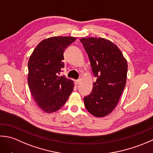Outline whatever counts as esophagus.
<instances>
[{
	"mask_svg": "<svg viewBox=\"0 0 153 153\" xmlns=\"http://www.w3.org/2000/svg\"><path fill=\"white\" fill-rule=\"evenodd\" d=\"M74 83H75V85H78V84L79 83V79H78V80H75V81H74Z\"/></svg>",
	"mask_w": 153,
	"mask_h": 153,
	"instance_id": "34e87169",
	"label": "esophagus"
}]
</instances>
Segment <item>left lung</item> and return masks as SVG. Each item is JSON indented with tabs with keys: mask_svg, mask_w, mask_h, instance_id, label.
I'll use <instances>...</instances> for the list:
<instances>
[{
	"mask_svg": "<svg viewBox=\"0 0 153 153\" xmlns=\"http://www.w3.org/2000/svg\"><path fill=\"white\" fill-rule=\"evenodd\" d=\"M80 41L97 77L91 93L84 97V104L94 116H106L116 108L124 89L128 62L111 41L101 37H83Z\"/></svg>",
	"mask_w": 153,
	"mask_h": 153,
	"instance_id": "8db88e82",
	"label": "left lung"
}]
</instances>
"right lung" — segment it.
<instances>
[{
    "label": "right lung",
    "instance_id": "right-lung-1",
    "mask_svg": "<svg viewBox=\"0 0 153 153\" xmlns=\"http://www.w3.org/2000/svg\"><path fill=\"white\" fill-rule=\"evenodd\" d=\"M76 39L62 36L45 39L29 59V87L37 105L45 112L53 113L60 109L74 89L73 81L59 75L64 67L65 48Z\"/></svg>",
    "mask_w": 153,
    "mask_h": 153
}]
</instances>
